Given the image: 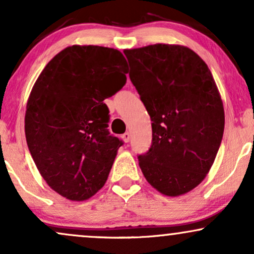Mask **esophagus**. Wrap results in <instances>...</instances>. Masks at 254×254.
Wrapping results in <instances>:
<instances>
[{"mask_svg":"<svg viewBox=\"0 0 254 254\" xmlns=\"http://www.w3.org/2000/svg\"><path fill=\"white\" fill-rule=\"evenodd\" d=\"M122 140H124L125 142H128L129 141V139H130V133H125V134H122Z\"/></svg>","mask_w":254,"mask_h":254,"instance_id":"obj_1","label":"esophagus"}]
</instances>
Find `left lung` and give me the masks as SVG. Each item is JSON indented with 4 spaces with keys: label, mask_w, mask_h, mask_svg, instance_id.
I'll use <instances>...</instances> for the list:
<instances>
[{
    "label": "left lung",
    "mask_w": 254,
    "mask_h": 254,
    "mask_svg": "<svg viewBox=\"0 0 254 254\" xmlns=\"http://www.w3.org/2000/svg\"><path fill=\"white\" fill-rule=\"evenodd\" d=\"M129 79L152 120V146L139 166L167 196L195 189L223 139V100L207 64L189 47L156 43L125 49Z\"/></svg>",
    "instance_id": "8db88e82"
}]
</instances>
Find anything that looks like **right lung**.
Here are the masks:
<instances>
[{
  "label": "right lung",
  "mask_w": 254,
  "mask_h": 254,
  "mask_svg": "<svg viewBox=\"0 0 254 254\" xmlns=\"http://www.w3.org/2000/svg\"><path fill=\"white\" fill-rule=\"evenodd\" d=\"M118 49L67 47L41 71L24 117L28 148L48 186L71 201L92 198L106 184L122 142L109 135L111 98L126 83Z\"/></svg>",
  "instance_id": "1"
}]
</instances>
